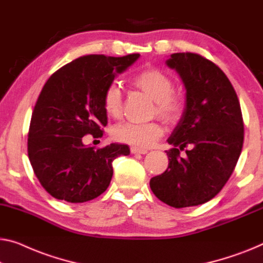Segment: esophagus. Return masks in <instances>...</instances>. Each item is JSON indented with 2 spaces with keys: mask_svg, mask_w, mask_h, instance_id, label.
<instances>
[{
  "mask_svg": "<svg viewBox=\"0 0 263 263\" xmlns=\"http://www.w3.org/2000/svg\"><path fill=\"white\" fill-rule=\"evenodd\" d=\"M131 154H133V155H145V154H147V150H144V148H138V147H135V146H132L131 147Z\"/></svg>",
  "mask_w": 263,
  "mask_h": 263,
  "instance_id": "1",
  "label": "esophagus"
}]
</instances>
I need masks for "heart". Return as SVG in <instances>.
<instances>
[{
  "mask_svg": "<svg viewBox=\"0 0 263 263\" xmlns=\"http://www.w3.org/2000/svg\"><path fill=\"white\" fill-rule=\"evenodd\" d=\"M133 86L146 93L155 100L154 113L169 123L181 119L185 108V100L181 94L174 92V80L158 68H146L132 77ZM103 107L109 118H119L123 108L121 92L117 84L109 85L104 92ZM164 133V127L158 121L150 123H124L112 130L117 142L135 147H148Z\"/></svg>",
  "mask_w": 263,
  "mask_h": 263,
  "instance_id": "1",
  "label": "heart"
}]
</instances>
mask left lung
Returning <instances> with one entry per match:
<instances>
[{
  "label": "left lung",
  "mask_w": 263,
  "mask_h": 263,
  "mask_svg": "<svg viewBox=\"0 0 263 263\" xmlns=\"http://www.w3.org/2000/svg\"><path fill=\"white\" fill-rule=\"evenodd\" d=\"M185 87V108L167 143L169 165L152 177L156 197L174 208L203 204L214 198L236 166L243 145V120L232 82L214 62L195 53L166 60ZM189 144L184 159L179 151Z\"/></svg>",
  "instance_id": "left-lung-1"
}]
</instances>
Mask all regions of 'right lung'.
Instances as JSON below:
<instances>
[{"instance_id": "1", "label": "right lung", "mask_w": 263, "mask_h": 263, "mask_svg": "<svg viewBox=\"0 0 263 263\" xmlns=\"http://www.w3.org/2000/svg\"><path fill=\"white\" fill-rule=\"evenodd\" d=\"M139 57L91 54L47 80L31 115L28 157L39 182L54 198L69 203L97 198L109 185L113 160L130 155L127 145L113 143L96 150L82 143V137L103 136L107 125L104 92Z\"/></svg>"}]
</instances>
